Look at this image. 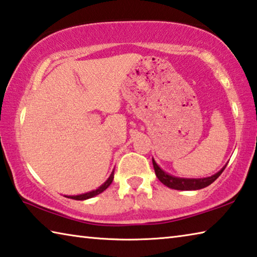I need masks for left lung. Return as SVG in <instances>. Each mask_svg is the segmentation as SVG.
<instances>
[{
	"instance_id": "8db88e82",
	"label": "left lung",
	"mask_w": 257,
	"mask_h": 257,
	"mask_svg": "<svg viewBox=\"0 0 257 257\" xmlns=\"http://www.w3.org/2000/svg\"><path fill=\"white\" fill-rule=\"evenodd\" d=\"M153 167L155 170V175L158 177V179L162 182L163 185H165L169 188L172 189H177V190H198L202 188H205V187L210 186L212 182H214L221 173L223 172V170L227 167V164L221 169L219 172H216L215 175H213L211 177H206V178H179V177H175L171 176L163 171L161 169L158 163L155 162V160L153 159Z\"/></svg>"
}]
</instances>
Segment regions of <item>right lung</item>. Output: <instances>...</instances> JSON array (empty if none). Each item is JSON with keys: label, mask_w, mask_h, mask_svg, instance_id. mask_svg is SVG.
Here are the masks:
<instances>
[{"label": "right lung", "mask_w": 257, "mask_h": 257, "mask_svg": "<svg viewBox=\"0 0 257 257\" xmlns=\"http://www.w3.org/2000/svg\"><path fill=\"white\" fill-rule=\"evenodd\" d=\"M113 178H114V170L112 171V173L110 175V177L107 178V180L104 182L103 185H101L98 187L97 189L92 190V191H88V193H85V194H80V195H72V196H66L69 198H72V199H77V201H85V199H88V198H92L94 196H96V195L103 193L104 190H105L108 186L111 185V182L113 181Z\"/></svg>", "instance_id": "obj_1"}]
</instances>
